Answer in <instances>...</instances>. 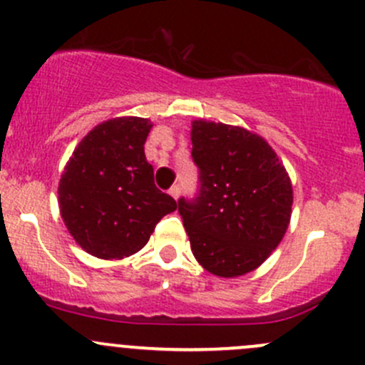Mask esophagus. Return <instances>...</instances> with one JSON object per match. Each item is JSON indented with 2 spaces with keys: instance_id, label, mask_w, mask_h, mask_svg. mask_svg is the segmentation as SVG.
Wrapping results in <instances>:
<instances>
[{
  "instance_id": "1",
  "label": "esophagus",
  "mask_w": 365,
  "mask_h": 365,
  "mask_svg": "<svg viewBox=\"0 0 365 365\" xmlns=\"http://www.w3.org/2000/svg\"><path fill=\"white\" fill-rule=\"evenodd\" d=\"M169 194H171V196L175 197V200H178L180 194H182V187H180V185H173L171 189H169Z\"/></svg>"
}]
</instances>
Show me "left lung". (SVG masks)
<instances>
[{
  "label": "left lung",
  "mask_w": 365,
  "mask_h": 365,
  "mask_svg": "<svg viewBox=\"0 0 365 365\" xmlns=\"http://www.w3.org/2000/svg\"><path fill=\"white\" fill-rule=\"evenodd\" d=\"M196 200L178 201L197 263L217 277H240L264 263L292 219L293 187L277 153L244 127L194 120Z\"/></svg>",
  "instance_id": "left-lung-1"
}]
</instances>
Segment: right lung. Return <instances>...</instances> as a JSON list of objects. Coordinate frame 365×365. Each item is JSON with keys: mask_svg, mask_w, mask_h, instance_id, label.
<instances>
[{"mask_svg": "<svg viewBox=\"0 0 365 365\" xmlns=\"http://www.w3.org/2000/svg\"><path fill=\"white\" fill-rule=\"evenodd\" d=\"M148 118L120 116L91 128L58 185L60 213L73 240L101 259L141 251L164 215L178 208L153 183L145 155Z\"/></svg>", "mask_w": 365, "mask_h": 365, "instance_id": "add662e5", "label": "right lung"}]
</instances>
